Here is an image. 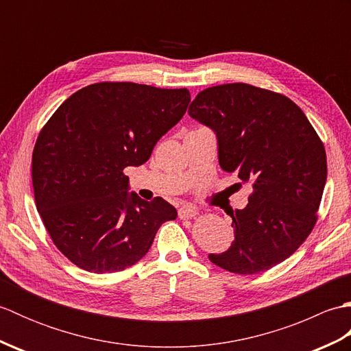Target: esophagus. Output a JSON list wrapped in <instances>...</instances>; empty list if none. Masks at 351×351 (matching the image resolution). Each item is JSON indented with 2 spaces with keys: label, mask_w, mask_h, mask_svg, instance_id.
<instances>
[{
  "label": "esophagus",
  "mask_w": 351,
  "mask_h": 351,
  "mask_svg": "<svg viewBox=\"0 0 351 351\" xmlns=\"http://www.w3.org/2000/svg\"><path fill=\"white\" fill-rule=\"evenodd\" d=\"M178 214H180L181 219H191L197 214V210H196V208L190 206V205H182L180 208V211H178Z\"/></svg>",
  "instance_id": "1"
}]
</instances>
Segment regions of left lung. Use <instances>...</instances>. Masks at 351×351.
Listing matches in <instances>:
<instances>
[{
    "mask_svg": "<svg viewBox=\"0 0 351 351\" xmlns=\"http://www.w3.org/2000/svg\"><path fill=\"white\" fill-rule=\"evenodd\" d=\"M189 114L217 137L220 167L253 187L245 208L230 213V247L208 258L237 274L278 265L317 221L327 178L322 140L287 96L243 83L205 88Z\"/></svg>",
    "mask_w": 351,
    "mask_h": 351,
    "instance_id": "obj_1",
    "label": "left lung"
}]
</instances>
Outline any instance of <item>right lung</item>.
<instances>
[{"mask_svg":"<svg viewBox=\"0 0 351 351\" xmlns=\"http://www.w3.org/2000/svg\"><path fill=\"white\" fill-rule=\"evenodd\" d=\"M189 104L187 88L98 83L73 93L43 126L33 151L36 206L73 264L122 271L146 255L164 221L176 219L164 199L130 193L123 170L149 160Z\"/></svg>","mask_w":351,"mask_h":351,"instance_id":"obj_1","label":"right lung"}]
</instances>
